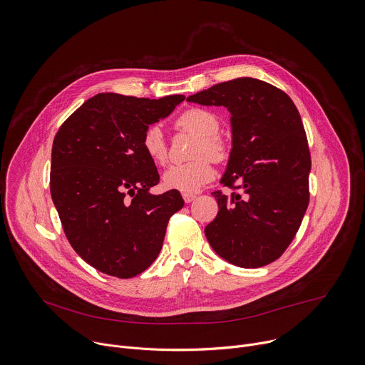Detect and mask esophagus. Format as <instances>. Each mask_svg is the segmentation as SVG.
Instances as JSON below:
<instances>
[{
  "label": "esophagus",
  "mask_w": 365,
  "mask_h": 365,
  "mask_svg": "<svg viewBox=\"0 0 365 365\" xmlns=\"http://www.w3.org/2000/svg\"><path fill=\"white\" fill-rule=\"evenodd\" d=\"M195 197H196V195H186V193L183 195V200H185L186 203H190Z\"/></svg>",
  "instance_id": "1"
}]
</instances>
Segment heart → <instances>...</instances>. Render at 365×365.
<instances>
[{
  "mask_svg": "<svg viewBox=\"0 0 365 365\" xmlns=\"http://www.w3.org/2000/svg\"><path fill=\"white\" fill-rule=\"evenodd\" d=\"M176 128L197 135L192 148V158L195 160L169 168L162 178L163 186L169 190L193 195L205 185L214 180L215 169L209 159L221 163L230 155L228 143L218 134L221 121L218 115L205 108H189L183 111L176 120ZM141 147L147 158L158 166L168 160V141L160 125H148L141 137Z\"/></svg>",
  "mask_w": 365,
  "mask_h": 365,
  "instance_id": "heart-1",
  "label": "heart"
}]
</instances>
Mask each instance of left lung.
<instances>
[{"instance_id": "left-lung-1", "label": "left lung", "mask_w": 365, "mask_h": 365, "mask_svg": "<svg viewBox=\"0 0 365 365\" xmlns=\"http://www.w3.org/2000/svg\"><path fill=\"white\" fill-rule=\"evenodd\" d=\"M187 101L231 113L232 150L221 183L232 192L212 193L220 211L205 228L207 241L238 267L273 263L293 241L309 205L312 162L296 106L282 89L252 78L217 83Z\"/></svg>"}]
</instances>
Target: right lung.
I'll use <instances>...</instances> for the list:
<instances>
[{
    "instance_id": "1",
    "label": "right lung",
    "mask_w": 365,
    "mask_h": 365,
    "mask_svg": "<svg viewBox=\"0 0 365 365\" xmlns=\"http://www.w3.org/2000/svg\"><path fill=\"white\" fill-rule=\"evenodd\" d=\"M183 99L98 93L56 133L51 199L68 241L101 273L130 279L148 269L170 217L185 205L178 190L148 193L160 176L141 147L144 130Z\"/></svg>"
}]
</instances>
